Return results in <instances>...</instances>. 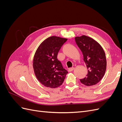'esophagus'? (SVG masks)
<instances>
[{
  "mask_svg": "<svg viewBox=\"0 0 122 122\" xmlns=\"http://www.w3.org/2000/svg\"><path fill=\"white\" fill-rule=\"evenodd\" d=\"M74 69V67H72V68H69V69H68V71L69 72H71V71H72Z\"/></svg>",
  "mask_w": 122,
  "mask_h": 122,
  "instance_id": "34e87169",
  "label": "esophagus"
}]
</instances>
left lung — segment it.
<instances>
[{
	"instance_id": "left-lung-1",
	"label": "left lung",
	"mask_w": 122,
	"mask_h": 122,
	"mask_svg": "<svg viewBox=\"0 0 122 122\" xmlns=\"http://www.w3.org/2000/svg\"><path fill=\"white\" fill-rule=\"evenodd\" d=\"M75 40L83 54V61L88 69L86 77L80 79V82L86 86H94L105 74L106 59L104 51L97 41L89 36H76Z\"/></svg>"
}]
</instances>
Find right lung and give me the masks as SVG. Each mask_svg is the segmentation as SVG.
<instances>
[{"instance_id": "add662e5", "label": "right lung", "mask_w": 122, "mask_h": 122, "mask_svg": "<svg viewBox=\"0 0 122 122\" xmlns=\"http://www.w3.org/2000/svg\"><path fill=\"white\" fill-rule=\"evenodd\" d=\"M67 39L56 36L48 38L40 44L33 60L35 75L44 86L56 88L62 84L68 71L58 60L57 54Z\"/></svg>"}]
</instances>
